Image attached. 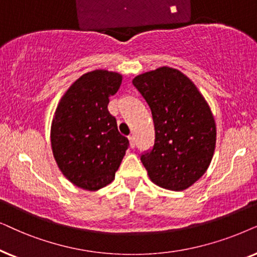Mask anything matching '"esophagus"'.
Segmentation results:
<instances>
[{"instance_id":"esophagus-1","label":"esophagus","mask_w":257,"mask_h":257,"mask_svg":"<svg viewBox=\"0 0 257 257\" xmlns=\"http://www.w3.org/2000/svg\"><path fill=\"white\" fill-rule=\"evenodd\" d=\"M129 141H131V147H132V148H135V147H136V139H135L134 135L129 136Z\"/></svg>"}]
</instances>
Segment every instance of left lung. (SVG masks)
Masks as SVG:
<instances>
[{
  "label": "left lung",
  "mask_w": 257,
  "mask_h": 257,
  "mask_svg": "<svg viewBox=\"0 0 257 257\" xmlns=\"http://www.w3.org/2000/svg\"><path fill=\"white\" fill-rule=\"evenodd\" d=\"M152 110L155 140L141 154L150 180L169 190H184L206 173L216 143L210 108L195 84L169 67L133 80Z\"/></svg>",
  "instance_id": "8db88e82"
}]
</instances>
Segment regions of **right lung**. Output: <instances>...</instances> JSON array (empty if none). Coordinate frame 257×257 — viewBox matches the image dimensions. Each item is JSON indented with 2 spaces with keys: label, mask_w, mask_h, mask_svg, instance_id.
<instances>
[{
  "label": "right lung",
  "mask_w": 257,
  "mask_h": 257,
  "mask_svg": "<svg viewBox=\"0 0 257 257\" xmlns=\"http://www.w3.org/2000/svg\"><path fill=\"white\" fill-rule=\"evenodd\" d=\"M122 76L94 70L74 82L61 98L51 124V148L57 166L75 186L97 190L114 180L129 140L119 134L108 110Z\"/></svg>",
  "instance_id": "right-lung-1"
}]
</instances>
